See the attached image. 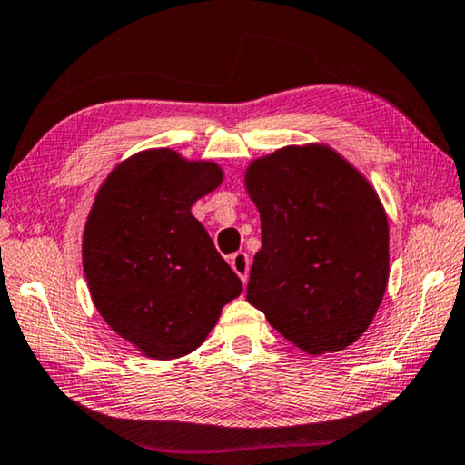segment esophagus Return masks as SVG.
I'll use <instances>...</instances> for the list:
<instances>
[{
  "mask_svg": "<svg viewBox=\"0 0 465 465\" xmlns=\"http://www.w3.org/2000/svg\"><path fill=\"white\" fill-rule=\"evenodd\" d=\"M230 264H232V269L238 272V277L242 279V282H248V271H250V261H248V254H244V252H235V254H232V259H230Z\"/></svg>",
  "mask_w": 465,
  "mask_h": 465,
  "instance_id": "34e87169",
  "label": "esophagus"
}]
</instances>
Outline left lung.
I'll list each match as a JSON object with an SVG mask.
<instances>
[{
    "mask_svg": "<svg viewBox=\"0 0 465 465\" xmlns=\"http://www.w3.org/2000/svg\"><path fill=\"white\" fill-rule=\"evenodd\" d=\"M246 190L262 238L248 302L300 350H345L387 290L389 223L374 188L333 149L306 144L252 161Z\"/></svg>",
    "mask_w": 465,
    "mask_h": 465,
    "instance_id": "left-lung-1",
    "label": "left lung"
}]
</instances>
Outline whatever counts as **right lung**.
I'll return each instance as SVG.
<instances>
[{"label": "right lung", "instance_id": "1", "mask_svg": "<svg viewBox=\"0 0 465 465\" xmlns=\"http://www.w3.org/2000/svg\"><path fill=\"white\" fill-rule=\"evenodd\" d=\"M223 172L172 149L143 151L99 188L83 240V267L99 314L153 360L194 351L242 293L193 204Z\"/></svg>", "mask_w": 465, "mask_h": 465}]
</instances>
